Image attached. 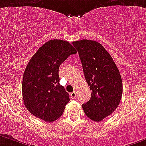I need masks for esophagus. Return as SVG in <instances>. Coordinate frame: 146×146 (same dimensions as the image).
Instances as JSON below:
<instances>
[{
    "label": "esophagus",
    "mask_w": 146,
    "mask_h": 146,
    "mask_svg": "<svg viewBox=\"0 0 146 146\" xmlns=\"http://www.w3.org/2000/svg\"><path fill=\"white\" fill-rule=\"evenodd\" d=\"M70 96H71V98H73V99H76V92H73L70 94Z\"/></svg>",
    "instance_id": "obj_1"
}]
</instances>
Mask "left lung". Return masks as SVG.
<instances>
[{"instance_id": "8db88e82", "label": "left lung", "mask_w": 146, "mask_h": 146, "mask_svg": "<svg viewBox=\"0 0 146 146\" xmlns=\"http://www.w3.org/2000/svg\"><path fill=\"white\" fill-rule=\"evenodd\" d=\"M73 45L92 90L91 98L82 108L89 119L100 121L115 111L121 99L120 73L110 54L98 42L85 39L73 42Z\"/></svg>"}]
</instances>
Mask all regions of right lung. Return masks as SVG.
Segmentation results:
<instances>
[{"label": "right lung", "mask_w": 146, "mask_h": 146, "mask_svg": "<svg viewBox=\"0 0 146 146\" xmlns=\"http://www.w3.org/2000/svg\"><path fill=\"white\" fill-rule=\"evenodd\" d=\"M76 52L69 42L54 39L40 47L29 61L22 92L25 106L33 115L52 122L63 113L70 98L60 84L59 67Z\"/></svg>", "instance_id": "obj_1"}]
</instances>
